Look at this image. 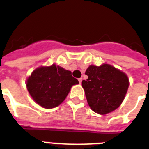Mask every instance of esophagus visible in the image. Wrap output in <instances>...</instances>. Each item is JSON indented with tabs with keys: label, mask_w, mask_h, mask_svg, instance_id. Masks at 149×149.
Listing matches in <instances>:
<instances>
[{
	"label": "esophagus",
	"mask_w": 149,
	"mask_h": 149,
	"mask_svg": "<svg viewBox=\"0 0 149 149\" xmlns=\"http://www.w3.org/2000/svg\"><path fill=\"white\" fill-rule=\"evenodd\" d=\"M78 80H79V84H81V83H82V80H83V79H82V78H79V79H78Z\"/></svg>",
	"instance_id": "esophagus-1"
}]
</instances>
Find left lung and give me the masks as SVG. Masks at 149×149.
I'll return each mask as SVG.
<instances>
[{"label": "left lung", "mask_w": 149, "mask_h": 149, "mask_svg": "<svg viewBox=\"0 0 149 149\" xmlns=\"http://www.w3.org/2000/svg\"><path fill=\"white\" fill-rule=\"evenodd\" d=\"M82 81L89 106L99 114H107L120 106L127 93L129 81L127 75L109 64L90 65Z\"/></svg>", "instance_id": "8db88e82"}]
</instances>
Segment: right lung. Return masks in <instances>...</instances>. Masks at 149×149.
<instances>
[{
    "label": "right lung",
    "mask_w": 149,
    "mask_h": 149,
    "mask_svg": "<svg viewBox=\"0 0 149 149\" xmlns=\"http://www.w3.org/2000/svg\"><path fill=\"white\" fill-rule=\"evenodd\" d=\"M78 84L70 71L53 64L34 70L27 79L26 86L37 104L49 109L62 104L71 87Z\"/></svg>",
    "instance_id": "add662e5"
}]
</instances>
